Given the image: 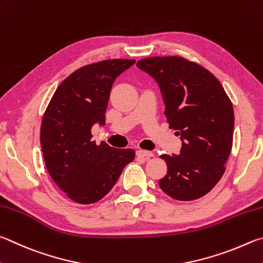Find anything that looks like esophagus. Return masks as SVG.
<instances>
[{
    "label": "esophagus",
    "instance_id": "34e87169",
    "mask_svg": "<svg viewBox=\"0 0 263 263\" xmlns=\"http://www.w3.org/2000/svg\"><path fill=\"white\" fill-rule=\"evenodd\" d=\"M137 156L139 157H145V160H149L151 157L154 156L152 152H148V151H144V149H138L137 151Z\"/></svg>",
    "mask_w": 263,
    "mask_h": 263
}]
</instances>
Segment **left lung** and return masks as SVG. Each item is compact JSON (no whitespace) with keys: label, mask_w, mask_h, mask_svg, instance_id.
Masks as SVG:
<instances>
[{"label":"left lung","mask_w":263,"mask_h":263,"mask_svg":"<svg viewBox=\"0 0 263 263\" xmlns=\"http://www.w3.org/2000/svg\"><path fill=\"white\" fill-rule=\"evenodd\" d=\"M137 66L159 83L169 127L183 140L179 155L160 156L168 166L161 190L179 201L203 197L222 178L231 153V100L212 72L181 56L147 57Z\"/></svg>","instance_id":"obj_1"}]
</instances>
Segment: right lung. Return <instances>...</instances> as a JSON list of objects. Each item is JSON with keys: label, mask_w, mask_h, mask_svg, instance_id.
<instances>
[{"label": "right lung", "mask_w": 263, "mask_h": 263, "mask_svg": "<svg viewBox=\"0 0 263 263\" xmlns=\"http://www.w3.org/2000/svg\"><path fill=\"white\" fill-rule=\"evenodd\" d=\"M135 60H104L84 65L60 84L41 122L47 170L66 197L90 204L108 194L136 153L92 140V126L104 125L111 86Z\"/></svg>", "instance_id": "obj_1"}]
</instances>
